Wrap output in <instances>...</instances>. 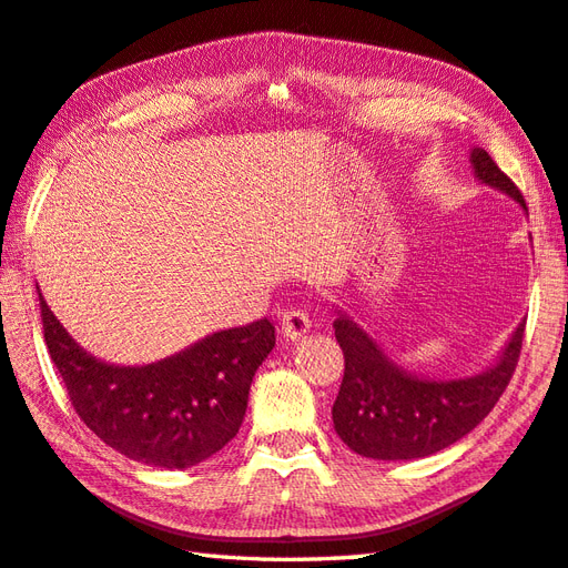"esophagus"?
I'll return each instance as SVG.
<instances>
[{
    "instance_id": "34e87169",
    "label": "esophagus",
    "mask_w": 568,
    "mask_h": 568,
    "mask_svg": "<svg viewBox=\"0 0 568 568\" xmlns=\"http://www.w3.org/2000/svg\"><path fill=\"white\" fill-rule=\"evenodd\" d=\"M310 332V320L303 313V310H291L285 313L281 320V335L291 342H297L300 337H305Z\"/></svg>"
}]
</instances>
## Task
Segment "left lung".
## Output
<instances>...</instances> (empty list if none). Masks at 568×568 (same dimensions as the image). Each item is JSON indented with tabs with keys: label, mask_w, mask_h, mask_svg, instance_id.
<instances>
[{
	"label": "left lung",
	"mask_w": 568,
	"mask_h": 568,
	"mask_svg": "<svg viewBox=\"0 0 568 568\" xmlns=\"http://www.w3.org/2000/svg\"><path fill=\"white\" fill-rule=\"evenodd\" d=\"M470 164L485 186L513 196L527 211L515 182L483 148H473ZM335 337L344 352V379L332 406L337 436L374 460L428 458L480 424L513 379L525 320L493 366L475 376L428 379L394 362L369 332L344 310H335Z\"/></svg>",
	"instance_id": "obj_1"
}]
</instances>
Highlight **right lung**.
<instances>
[{"label":"right lung","mask_w":568,"mask_h":568,"mask_svg":"<svg viewBox=\"0 0 568 568\" xmlns=\"http://www.w3.org/2000/svg\"><path fill=\"white\" fill-rule=\"evenodd\" d=\"M43 339L75 414L105 446L152 468L184 470L236 436L251 382L275 347L268 320L206 335L172 357L120 366L95 359L39 293Z\"/></svg>","instance_id":"1"}]
</instances>
